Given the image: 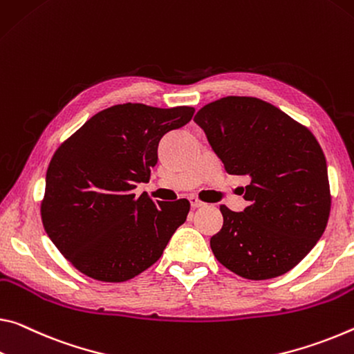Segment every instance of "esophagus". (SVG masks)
<instances>
[{"mask_svg":"<svg viewBox=\"0 0 354 354\" xmlns=\"http://www.w3.org/2000/svg\"><path fill=\"white\" fill-rule=\"evenodd\" d=\"M189 201H190V206H192L194 209H197V207L205 206L203 201H200L197 197H190V198H189Z\"/></svg>","mask_w":354,"mask_h":354,"instance_id":"1","label":"esophagus"}]
</instances>
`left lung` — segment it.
Here are the masks:
<instances>
[{
    "label": "left lung",
    "mask_w": 354,
    "mask_h": 354,
    "mask_svg": "<svg viewBox=\"0 0 354 354\" xmlns=\"http://www.w3.org/2000/svg\"><path fill=\"white\" fill-rule=\"evenodd\" d=\"M194 121L230 175L248 176L243 212L221 206L212 254L238 276L272 279L313 249L328 225L330 192L323 149L306 126L257 97L228 96Z\"/></svg>",
    "instance_id": "obj_1"
}]
</instances>
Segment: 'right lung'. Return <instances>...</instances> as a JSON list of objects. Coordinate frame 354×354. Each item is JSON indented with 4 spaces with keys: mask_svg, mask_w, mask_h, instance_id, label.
Segmentation results:
<instances>
[{
    "mask_svg": "<svg viewBox=\"0 0 354 354\" xmlns=\"http://www.w3.org/2000/svg\"><path fill=\"white\" fill-rule=\"evenodd\" d=\"M192 106L120 104L105 109L61 143L50 160L41 205L44 228L85 276L124 282L159 260L186 222V198L136 197L157 164L160 138L192 120Z\"/></svg>",
    "mask_w": 354,
    "mask_h": 354,
    "instance_id": "right-lung-1",
    "label": "right lung"
}]
</instances>
